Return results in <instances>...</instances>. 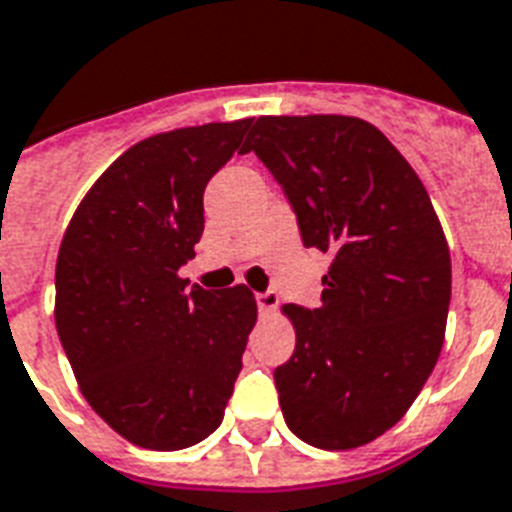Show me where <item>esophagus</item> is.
Listing matches in <instances>:
<instances>
[{
	"mask_svg": "<svg viewBox=\"0 0 512 512\" xmlns=\"http://www.w3.org/2000/svg\"><path fill=\"white\" fill-rule=\"evenodd\" d=\"M256 304H259L261 314H272L277 309V304H280V296L272 293V290H267V293H256Z\"/></svg>",
	"mask_w": 512,
	"mask_h": 512,
	"instance_id": "1",
	"label": "esophagus"
}]
</instances>
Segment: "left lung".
Wrapping results in <instances>:
<instances>
[{
	"label": "left lung",
	"mask_w": 512,
	"mask_h": 512,
	"mask_svg": "<svg viewBox=\"0 0 512 512\" xmlns=\"http://www.w3.org/2000/svg\"><path fill=\"white\" fill-rule=\"evenodd\" d=\"M288 195L306 248L330 256L322 304L282 306L296 330L275 370L282 418L312 447L370 444L404 418L441 354L449 245L423 182L354 116H261L243 145Z\"/></svg>",
	"instance_id": "8db88e82"
}]
</instances>
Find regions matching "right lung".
Here are the masks:
<instances>
[{
	"mask_svg": "<svg viewBox=\"0 0 512 512\" xmlns=\"http://www.w3.org/2000/svg\"><path fill=\"white\" fill-rule=\"evenodd\" d=\"M253 118L155 134L89 187L55 267V325L81 394L137 447L174 452L219 428L256 298L187 285L203 190Z\"/></svg>",
	"mask_w": 512,
	"mask_h": 512,
	"instance_id": "right-lung-1",
	"label": "right lung"
}]
</instances>
